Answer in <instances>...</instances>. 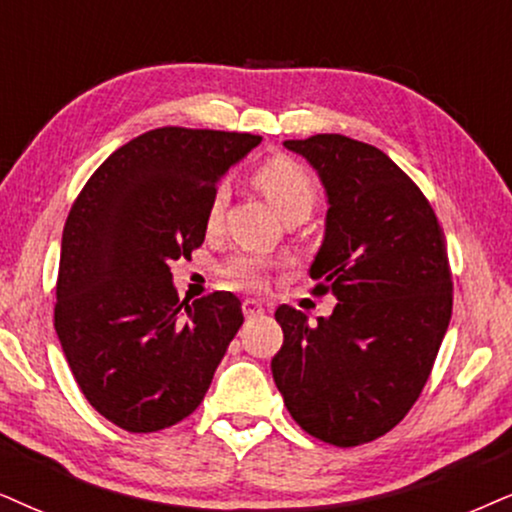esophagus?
Returning a JSON list of instances; mask_svg holds the SVG:
<instances>
[{
	"instance_id": "obj_1",
	"label": "esophagus",
	"mask_w": 512,
	"mask_h": 512,
	"mask_svg": "<svg viewBox=\"0 0 512 512\" xmlns=\"http://www.w3.org/2000/svg\"><path fill=\"white\" fill-rule=\"evenodd\" d=\"M264 304L257 302V300H243V314L245 319H255V316H264Z\"/></svg>"
}]
</instances>
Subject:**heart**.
<instances>
[{
	"label": "heart",
	"mask_w": 512,
	"mask_h": 512,
	"mask_svg": "<svg viewBox=\"0 0 512 512\" xmlns=\"http://www.w3.org/2000/svg\"><path fill=\"white\" fill-rule=\"evenodd\" d=\"M255 186L264 193V198L274 205V210L281 217L295 215H309V210L316 203V184L307 167L297 160L288 158V155H274V158L264 160L252 174ZM226 189L217 186L210 196L208 205V229H215L222 217ZM269 262H264L257 255H236L234 260L226 262L224 278L236 288L245 290H262L269 281Z\"/></svg>",
	"instance_id": "heart-1"
}]
</instances>
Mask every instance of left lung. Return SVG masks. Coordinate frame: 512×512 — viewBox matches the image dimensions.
<instances>
[{
  "mask_svg": "<svg viewBox=\"0 0 512 512\" xmlns=\"http://www.w3.org/2000/svg\"><path fill=\"white\" fill-rule=\"evenodd\" d=\"M319 172L326 234L309 276L338 297L328 319L281 304L271 373L286 409L321 442L359 446L399 423L428 383L454 307L435 210L380 148L342 134L283 141Z\"/></svg>",
  "mask_w": 512,
  "mask_h": 512,
  "instance_id": "1",
  "label": "left lung"
}]
</instances>
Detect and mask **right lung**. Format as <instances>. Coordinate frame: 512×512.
Returning <instances> with one entry per match:
<instances>
[{
	"label": "right lung",
	"mask_w": 512,
	"mask_h": 512,
	"mask_svg": "<svg viewBox=\"0 0 512 512\" xmlns=\"http://www.w3.org/2000/svg\"><path fill=\"white\" fill-rule=\"evenodd\" d=\"M260 141L151 129L108 155L70 208L54 328L82 394L122 430L191 416L241 328L234 293L179 300L170 264L203 245L217 181Z\"/></svg>",
	"instance_id": "right-lung-1"
}]
</instances>
